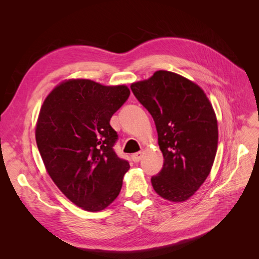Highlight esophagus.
Returning a JSON list of instances; mask_svg holds the SVG:
<instances>
[{
    "mask_svg": "<svg viewBox=\"0 0 259 259\" xmlns=\"http://www.w3.org/2000/svg\"><path fill=\"white\" fill-rule=\"evenodd\" d=\"M143 152H136L134 154H132V160L134 162H139L143 158Z\"/></svg>",
    "mask_w": 259,
    "mask_h": 259,
    "instance_id": "1",
    "label": "esophagus"
}]
</instances>
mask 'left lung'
I'll return each mask as SVG.
<instances>
[{
	"label": "left lung",
	"instance_id": "obj_1",
	"mask_svg": "<svg viewBox=\"0 0 259 259\" xmlns=\"http://www.w3.org/2000/svg\"><path fill=\"white\" fill-rule=\"evenodd\" d=\"M131 90L153 117L163 167L151 177L154 191L171 202L189 199L205 182L217 151L218 127L200 86L160 70Z\"/></svg>",
	"mask_w": 259,
	"mask_h": 259
}]
</instances>
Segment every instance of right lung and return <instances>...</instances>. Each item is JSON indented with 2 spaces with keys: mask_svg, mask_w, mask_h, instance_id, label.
Here are the masks:
<instances>
[{
  "mask_svg": "<svg viewBox=\"0 0 259 259\" xmlns=\"http://www.w3.org/2000/svg\"><path fill=\"white\" fill-rule=\"evenodd\" d=\"M125 85L69 80L44 100L35 139L46 170L60 191L90 211L106 208L119 195L130 163L114 151L111 116L130 97Z\"/></svg>",
  "mask_w": 259,
  "mask_h": 259,
  "instance_id": "add662e5",
  "label": "right lung"
}]
</instances>
